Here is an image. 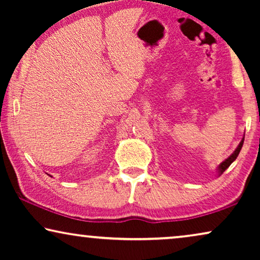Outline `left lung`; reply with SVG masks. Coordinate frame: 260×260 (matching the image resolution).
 <instances>
[{
  "label": "left lung",
  "instance_id": "obj_1",
  "mask_svg": "<svg viewBox=\"0 0 260 260\" xmlns=\"http://www.w3.org/2000/svg\"><path fill=\"white\" fill-rule=\"evenodd\" d=\"M243 144H244V138H243V140H241V142L239 143V145H238V148L236 149V150H234L233 154L231 155L229 158L225 159V161H223L222 163H220V166L218 167L220 175H221V174H222L223 172H225V170H226L227 168H229V167L231 166V163H232L233 161H236V158L238 157V155H239L241 148H243Z\"/></svg>",
  "mask_w": 260,
  "mask_h": 260
}]
</instances>
